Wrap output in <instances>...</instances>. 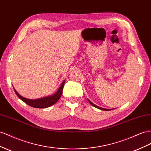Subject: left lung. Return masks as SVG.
<instances>
[{
  "label": "left lung",
  "mask_w": 151,
  "mask_h": 151,
  "mask_svg": "<svg viewBox=\"0 0 151 151\" xmlns=\"http://www.w3.org/2000/svg\"><path fill=\"white\" fill-rule=\"evenodd\" d=\"M88 101H89V102L90 103V104L91 105H93V107H96V108H98V109H100V110H103V111H111V110H112V109H104V108H101V107H99V106H96V105H95V104H93L91 101H89V100H88Z\"/></svg>",
  "instance_id": "8db88e82"
}]
</instances>
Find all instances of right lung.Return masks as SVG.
Listing matches in <instances>:
<instances>
[{
	"mask_svg": "<svg viewBox=\"0 0 151 151\" xmlns=\"http://www.w3.org/2000/svg\"><path fill=\"white\" fill-rule=\"evenodd\" d=\"M64 84H65V81L62 83V84H61L60 87L59 88L58 91H57V92L55 95L50 96L44 97V98H42V99H37V100H30V99H25V98L19 95L18 93V92L16 91L14 89V90L16 93V95L18 96L19 99H21L22 101H23L24 102L26 103L28 105H30L31 107H34V108L44 109V108L49 107H50V106L54 105L56 103V101L60 99V98L62 95V91H63Z\"/></svg>",
	"mask_w": 151,
	"mask_h": 151,
	"instance_id": "1",
	"label": "right lung"
}]
</instances>
